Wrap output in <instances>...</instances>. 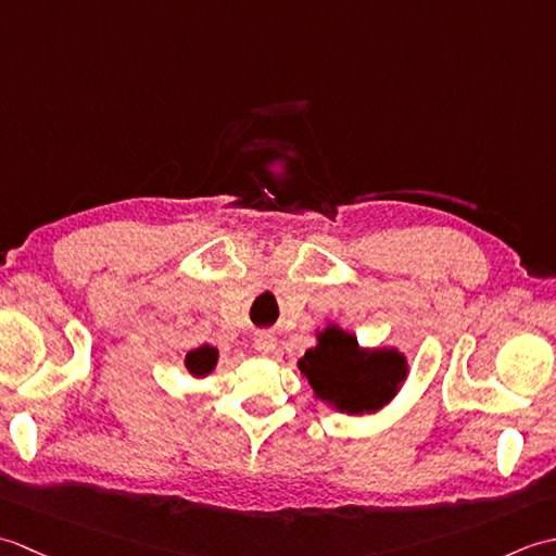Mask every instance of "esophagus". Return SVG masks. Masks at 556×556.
I'll return each mask as SVG.
<instances>
[{"label":"esophagus","instance_id":"esophagus-1","mask_svg":"<svg viewBox=\"0 0 556 556\" xmlns=\"http://www.w3.org/2000/svg\"><path fill=\"white\" fill-rule=\"evenodd\" d=\"M253 346H255L257 353H263V356H267V353L275 351V337H271L269 332L257 334V337L253 339Z\"/></svg>","mask_w":556,"mask_h":556}]
</instances>
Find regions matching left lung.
Segmentation results:
<instances>
[{
    "label": "left lung",
    "instance_id": "left-lung-1",
    "mask_svg": "<svg viewBox=\"0 0 556 556\" xmlns=\"http://www.w3.org/2000/svg\"><path fill=\"white\" fill-rule=\"evenodd\" d=\"M299 370L325 404L349 416H363L396 396L408 363L396 349L365 351L356 337L329 325L317 334V346L305 351Z\"/></svg>",
    "mask_w": 556,
    "mask_h": 556
}]
</instances>
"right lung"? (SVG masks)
Listing matches in <instances>:
<instances>
[{"mask_svg":"<svg viewBox=\"0 0 556 556\" xmlns=\"http://www.w3.org/2000/svg\"><path fill=\"white\" fill-rule=\"evenodd\" d=\"M217 356H219V351L215 346H207V344L198 346V349L186 353V368L193 377H205L215 370Z\"/></svg>","mask_w":556,"mask_h":556,"instance_id":"obj_1","label":"right lung"}]
</instances>
